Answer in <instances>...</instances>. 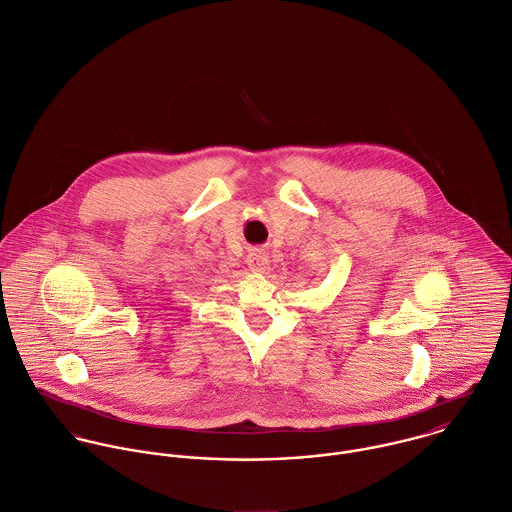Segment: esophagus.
<instances>
[{"mask_svg":"<svg viewBox=\"0 0 512 512\" xmlns=\"http://www.w3.org/2000/svg\"><path fill=\"white\" fill-rule=\"evenodd\" d=\"M247 267L253 271V273H265L269 269V257L265 251L261 249H253L249 251L247 255Z\"/></svg>","mask_w":512,"mask_h":512,"instance_id":"1","label":"esophagus"}]
</instances>
